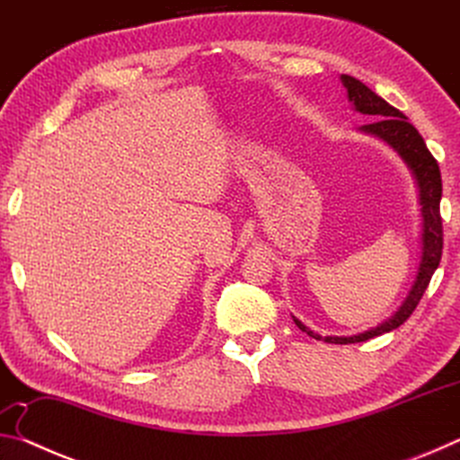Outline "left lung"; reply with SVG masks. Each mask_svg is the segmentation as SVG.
<instances>
[{
	"label": "left lung",
	"instance_id": "obj_1",
	"mask_svg": "<svg viewBox=\"0 0 460 460\" xmlns=\"http://www.w3.org/2000/svg\"><path fill=\"white\" fill-rule=\"evenodd\" d=\"M341 81L345 84L349 101L355 105V109L363 115H369L373 119L367 126H361L363 131L373 134L384 139L394 150L403 158V162L410 166L411 174L416 178L418 192H420V205H422V260H420L416 282L411 286L408 298L403 300L398 313L392 318H387L385 323L371 331H365L355 337H321V334L306 329L298 318H294V323L298 324L302 332H306L308 337L324 342H334V345H349V342H363L379 334L389 332L398 329L414 313L418 302L422 300L428 284H430L432 274L438 268L442 258V219H440V197H442V178L438 162L434 160V155L428 150L422 136L418 134V129L411 126L406 115L400 109H395L387 103L385 99L376 95L367 84L357 81L355 76L341 75Z\"/></svg>",
	"mask_w": 460,
	"mask_h": 460
}]
</instances>
